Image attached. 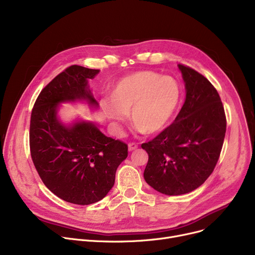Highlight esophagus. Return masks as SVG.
Wrapping results in <instances>:
<instances>
[{
	"label": "esophagus",
	"mask_w": 255,
	"mask_h": 255,
	"mask_svg": "<svg viewBox=\"0 0 255 255\" xmlns=\"http://www.w3.org/2000/svg\"><path fill=\"white\" fill-rule=\"evenodd\" d=\"M135 149H137V144H136V143H134V142H130V143L128 144V150H129V152H131V151H134Z\"/></svg>",
	"instance_id": "esophagus-1"
}]
</instances>
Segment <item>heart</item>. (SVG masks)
I'll return each instance as SVG.
<instances>
[{
    "label": "heart",
    "instance_id": "heart-1",
    "mask_svg": "<svg viewBox=\"0 0 255 255\" xmlns=\"http://www.w3.org/2000/svg\"><path fill=\"white\" fill-rule=\"evenodd\" d=\"M182 89L172 76L154 71H138L121 79L112 93V101L103 99L101 106L115 126L125 123L131 112L139 133L162 131L175 116Z\"/></svg>",
    "mask_w": 255,
    "mask_h": 255
}]
</instances>
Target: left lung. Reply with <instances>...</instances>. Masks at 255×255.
Returning a JSON list of instances; mask_svg holds the SVG:
<instances>
[{
  "instance_id": "obj_1",
  "label": "left lung",
  "mask_w": 255,
  "mask_h": 255,
  "mask_svg": "<svg viewBox=\"0 0 255 255\" xmlns=\"http://www.w3.org/2000/svg\"><path fill=\"white\" fill-rule=\"evenodd\" d=\"M186 98L173 123L141 148L149 155L143 178L166 195L189 193L204 184L219 159L226 131L216 89L195 70L179 64Z\"/></svg>"
}]
</instances>
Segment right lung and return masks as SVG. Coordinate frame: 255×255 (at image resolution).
<instances>
[{
  "label": "right lung",
  "mask_w": 255,
  "mask_h": 255,
  "mask_svg": "<svg viewBox=\"0 0 255 255\" xmlns=\"http://www.w3.org/2000/svg\"><path fill=\"white\" fill-rule=\"evenodd\" d=\"M99 72L70 66L39 94L31 116V156L39 176L53 194L75 205L105 197L128 156L127 144L104 135L97 123L79 118L64 123L59 116L63 103L83 102L98 110L89 80Z\"/></svg>",
  "instance_id": "right-lung-1"
}]
</instances>
